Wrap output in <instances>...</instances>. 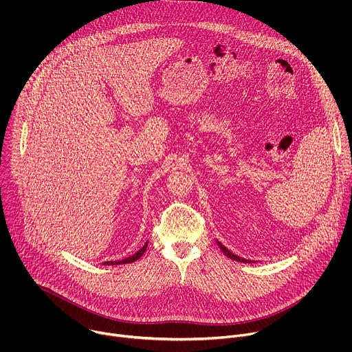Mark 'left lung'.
<instances>
[{"mask_svg":"<svg viewBox=\"0 0 352 352\" xmlns=\"http://www.w3.org/2000/svg\"><path fill=\"white\" fill-rule=\"evenodd\" d=\"M217 245L220 246V249L223 250L224 255H226L227 258H230V259H232V261H236V262H242V263H254V261H248V259H243V258H239V256L234 255L232 252H230V250H228L221 242H219V241H217Z\"/></svg>","mask_w":352,"mask_h":352,"instance_id":"left-lung-1","label":"left lung"}]
</instances>
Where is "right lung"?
<instances>
[{"label": "right lung", "mask_w": 352, "mask_h": 352, "mask_svg": "<svg viewBox=\"0 0 352 352\" xmlns=\"http://www.w3.org/2000/svg\"><path fill=\"white\" fill-rule=\"evenodd\" d=\"M146 248H147V242L144 243V246H142L138 252L135 254V255H132V256H129V258H126V259H122V261H118V262H104L103 265H125V263H132V262H135V261H138L143 254H144V250H146Z\"/></svg>", "instance_id": "1"}]
</instances>
